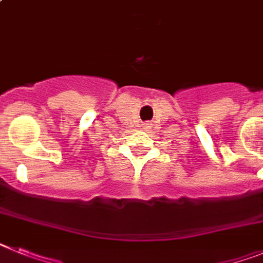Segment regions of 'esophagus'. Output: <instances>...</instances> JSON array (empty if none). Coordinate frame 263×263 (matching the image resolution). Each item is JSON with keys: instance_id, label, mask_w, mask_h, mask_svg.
<instances>
[{"instance_id": "34e87169", "label": "esophagus", "mask_w": 263, "mask_h": 263, "mask_svg": "<svg viewBox=\"0 0 263 263\" xmlns=\"http://www.w3.org/2000/svg\"><path fill=\"white\" fill-rule=\"evenodd\" d=\"M151 125H152V124H151V123H144V124H143V127H144V129H149L151 128Z\"/></svg>"}]
</instances>
